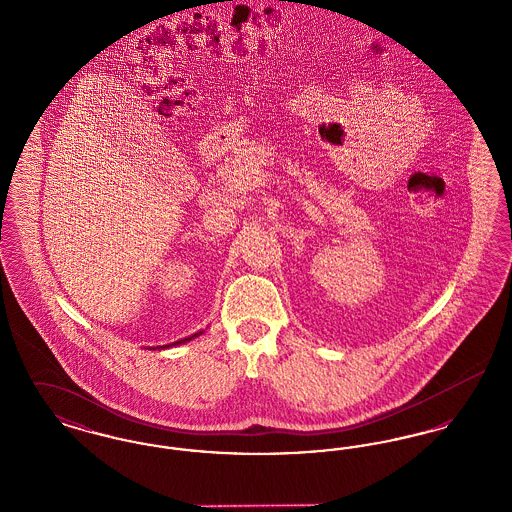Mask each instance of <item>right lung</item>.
Here are the masks:
<instances>
[{
    "label": "right lung",
    "mask_w": 512,
    "mask_h": 512,
    "mask_svg": "<svg viewBox=\"0 0 512 512\" xmlns=\"http://www.w3.org/2000/svg\"><path fill=\"white\" fill-rule=\"evenodd\" d=\"M205 330H201V332H197V334H192L190 338H184V340L174 341V343H169V345H157V347H149V349H169V347H174V345H182V343H188V341L195 340L197 336H201Z\"/></svg>",
    "instance_id": "right-lung-1"
}]
</instances>
